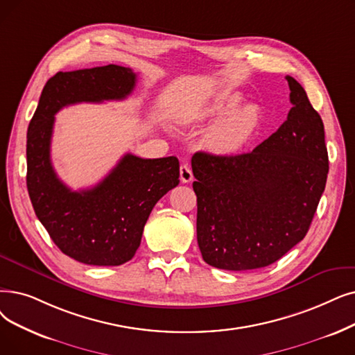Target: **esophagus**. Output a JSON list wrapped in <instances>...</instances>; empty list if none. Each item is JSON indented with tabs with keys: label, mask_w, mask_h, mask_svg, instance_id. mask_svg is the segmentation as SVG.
Segmentation results:
<instances>
[{
	"label": "esophagus",
	"mask_w": 355,
	"mask_h": 355,
	"mask_svg": "<svg viewBox=\"0 0 355 355\" xmlns=\"http://www.w3.org/2000/svg\"><path fill=\"white\" fill-rule=\"evenodd\" d=\"M180 180L181 182H190L193 180V173L187 164H182L180 166Z\"/></svg>",
	"instance_id": "obj_1"
}]
</instances>
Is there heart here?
I'll return each instance as SVG.
<instances>
[{
	"mask_svg": "<svg viewBox=\"0 0 355 355\" xmlns=\"http://www.w3.org/2000/svg\"><path fill=\"white\" fill-rule=\"evenodd\" d=\"M243 98L232 94L213 101L200 113V121H211L222 119L205 136L203 144L214 155H234L248 145L263 125L258 107L242 105Z\"/></svg>",
	"mask_w": 355,
	"mask_h": 355,
	"instance_id": "1",
	"label": "heart"
}]
</instances>
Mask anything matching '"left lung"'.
<instances>
[{
	"label": "left lung",
	"instance_id": "obj_1",
	"mask_svg": "<svg viewBox=\"0 0 355 355\" xmlns=\"http://www.w3.org/2000/svg\"><path fill=\"white\" fill-rule=\"evenodd\" d=\"M293 107L287 120L252 152H196L197 242L211 267L263 268L287 254L309 230L325 190V130L303 87L286 76Z\"/></svg>",
	"mask_w": 355,
	"mask_h": 355
}]
</instances>
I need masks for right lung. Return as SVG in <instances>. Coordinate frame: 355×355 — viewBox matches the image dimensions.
Segmentation results:
<instances>
[{"mask_svg": "<svg viewBox=\"0 0 355 355\" xmlns=\"http://www.w3.org/2000/svg\"><path fill=\"white\" fill-rule=\"evenodd\" d=\"M136 73L119 65L58 72L46 83L27 130V190L35 213L65 255L88 266H121L139 248L158 200L178 186L175 157L144 159L126 153L92 189L72 191L51 162L55 114L76 103L123 100Z\"/></svg>", "mask_w": 355, "mask_h": 355, "instance_id": "1", "label": "right lung"}]
</instances>
